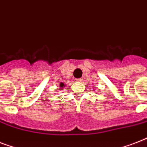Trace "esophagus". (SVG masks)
<instances>
[{
	"label": "esophagus",
	"instance_id": "1",
	"mask_svg": "<svg viewBox=\"0 0 147 147\" xmlns=\"http://www.w3.org/2000/svg\"><path fill=\"white\" fill-rule=\"evenodd\" d=\"M76 82H82L83 81V78H78V79H76Z\"/></svg>",
	"mask_w": 147,
	"mask_h": 147
}]
</instances>
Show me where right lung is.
Here are the masks:
<instances>
[{
    "label": "right lung",
    "mask_w": 147,
    "mask_h": 147,
    "mask_svg": "<svg viewBox=\"0 0 147 147\" xmlns=\"http://www.w3.org/2000/svg\"><path fill=\"white\" fill-rule=\"evenodd\" d=\"M65 84H64V83L62 82L60 83V88H62L65 87Z\"/></svg>",
    "instance_id": "1"
}]
</instances>
